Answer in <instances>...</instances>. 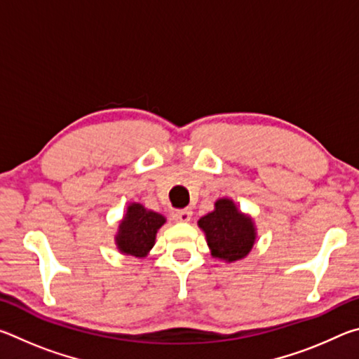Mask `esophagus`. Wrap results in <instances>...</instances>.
Masks as SVG:
<instances>
[{"mask_svg":"<svg viewBox=\"0 0 359 359\" xmlns=\"http://www.w3.org/2000/svg\"><path fill=\"white\" fill-rule=\"evenodd\" d=\"M172 218L175 222H190L191 210L190 209H177L172 212Z\"/></svg>","mask_w":359,"mask_h":359,"instance_id":"1","label":"esophagus"}]
</instances>
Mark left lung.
<instances>
[{"mask_svg": "<svg viewBox=\"0 0 359 359\" xmlns=\"http://www.w3.org/2000/svg\"><path fill=\"white\" fill-rule=\"evenodd\" d=\"M198 226L204 231L212 257L226 263L245 258L257 239L252 218L228 198L218 199L215 210L199 218Z\"/></svg>", "mask_w": 359, "mask_h": 359, "instance_id": "left-lung-1", "label": "left lung"}]
</instances>
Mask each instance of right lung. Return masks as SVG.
Wrapping results in <instances>:
<instances>
[{"label": "right lung", "mask_w": 359, "mask_h": 359, "mask_svg": "<svg viewBox=\"0 0 359 359\" xmlns=\"http://www.w3.org/2000/svg\"><path fill=\"white\" fill-rule=\"evenodd\" d=\"M165 222L166 218L163 215L154 210H147L142 204L131 203L126 209L123 220L118 224L115 244L121 253L144 258L155 245L158 229L165 224Z\"/></svg>", "instance_id": "add662e5"}]
</instances>
